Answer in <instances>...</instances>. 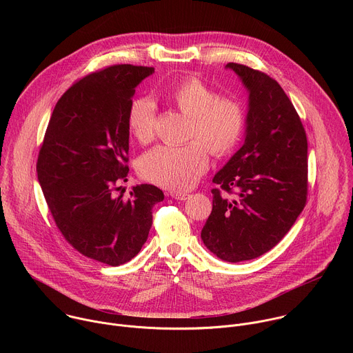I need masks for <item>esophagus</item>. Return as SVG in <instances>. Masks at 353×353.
<instances>
[{"label":"esophagus","mask_w":353,"mask_h":353,"mask_svg":"<svg viewBox=\"0 0 353 353\" xmlns=\"http://www.w3.org/2000/svg\"><path fill=\"white\" fill-rule=\"evenodd\" d=\"M174 199H179V201H185L190 198V194H184V192H172L170 194Z\"/></svg>","instance_id":"1"}]
</instances>
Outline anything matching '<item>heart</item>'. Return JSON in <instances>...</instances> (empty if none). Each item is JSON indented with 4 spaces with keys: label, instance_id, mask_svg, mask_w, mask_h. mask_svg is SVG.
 I'll return each instance as SVG.
<instances>
[{
    "label": "heart",
    "instance_id": "b5f03b06",
    "mask_svg": "<svg viewBox=\"0 0 353 353\" xmlns=\"http://www.w3.org/2000/svg\"><path fill=\"white\" fill-rule=\"evenodd\" d=\"M173 105L191 119L185 145H159L139 159V174L172 191H187L208 169V149L216 157L228 155L240 142L245 128V112L234 99L219 97L199 79L180 82L172 92ZM127 125L132 137L145 143L155 134V103L137 97L130 105ZM209 148H207L206 146Z\"/></svg>",
    "mask_w": 353,
    "mask_h": 353
}]
</instances>
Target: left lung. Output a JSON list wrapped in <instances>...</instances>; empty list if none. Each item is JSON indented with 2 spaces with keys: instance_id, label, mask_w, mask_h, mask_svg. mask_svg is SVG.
I'll use <instances>...</instances> for the list:
<instances>
[{
  "instance_id": "1",
  "label": "left lung",
  "mask_w": 353,
  "mask_h": 353,
  "mask_svg": "<svg viewBox=\"0 0 353 353\" xmlns=\"http://www.w3.org/2000/svg\"><path fill=\"white\" fill-rule=\"evenodd\" d=\"M248 90L243 146L215 174L212 212L201 230L218 259L240 263L276 245L307 199V137L281 85L267 74L229 63ZM234 193L233 200L221 190Z\"/></svg>"
}]
</instances>
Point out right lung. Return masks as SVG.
Instances as JSON below:
<instances>
[{
  "instance_id": "obj_1",
  "label": "right lung",
  "mask_w": 353,
  "mask_h": 353,
  "mask_svg": "<svg viewBox=\"0 0 353 353\" xmlns=\"http://www.w3.org/2000/svg\"><path fill=\"white\" fill-rule=\"evenodd\" d=\"M155 70L110 65L74 83L57 102L37 158V180L65 240L81 254L112 267L134 259L163 201L152 184L116 195L128 174L127 114L137 85Z\"/></svg>"
}]
</instances>
